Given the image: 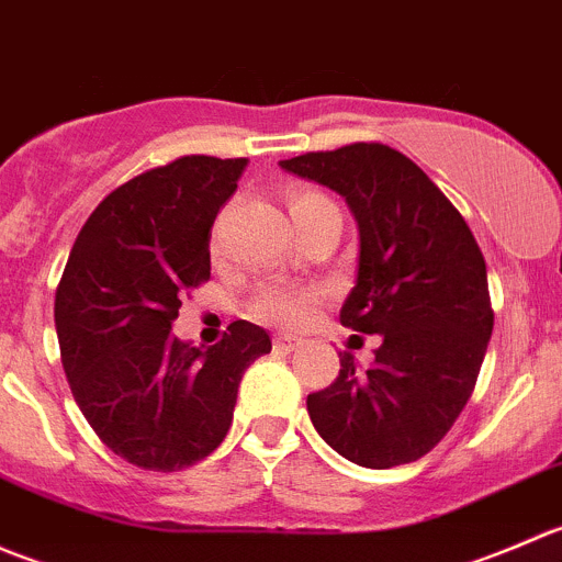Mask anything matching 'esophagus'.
Segmentation results:
<instances>
[{"label": "esophagus", "instance_id": "esophagus-1", "mask_svg": "<svg viewBox=\"0 0 562 562\" xmlns=\"http://www.w3.org/2000/svg\"><path fill=\"white\" fill-rule=\"evenodd\" d=\"M304 345L302 337H296V334H277L274 337V350H280V353H293V350H299Z\"/></svg>", "mask_w": 562, "mask_h": 562}]
</instances>
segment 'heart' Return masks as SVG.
<instances>
[{
    "label": "heart",
    "mask_w": 562,
    "mask_h": 562,
    "mask_svg": "<svg viewBox=\"0 0 562 562\" xmlns=\"http://www.w3.org/2000/svg\"><path fill=\"white\" fill-rule=\"evenodd\" d=\"M328 198L315 190H299L291 195V214L304 212V209L326 203ZM317 302H321V291L315 288H296V285H266L255 293L249 313L258 321L277 323V326H302L315 313Z\"/></svg>",
    "instance_id": "heart-1"
}]
</instances>
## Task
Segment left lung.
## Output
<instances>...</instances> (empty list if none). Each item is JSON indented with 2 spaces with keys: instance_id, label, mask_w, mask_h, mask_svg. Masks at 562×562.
Here are the masks:
<instances>
[{
  "instance_id": "left-lung-1",
  "label": "left lung",
  "mask_w": 562,
  "mask_h": 562,
  "mask_svg": "<svg viewBox=\"0 0 562 562\" xmlns=\"http://www.w3.org/2000/svg\"><path fill=\"white\" fill-rule=\"evenodd\" d=\"M280 168L339 192L353 212L359 266L339 321L381 337L367 372L339 356L337 381L307 396L310 418L361 468L416 462L454 427L490 345L484 255L454 203L391 146L307 151Z\"/></svg>"
}]
</instances>
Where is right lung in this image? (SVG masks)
<instances>
[{
  "label": "right lung",
  "mask_w": 562,
  "mask_h": 562,
  "mask_svg": "<svg viewBox=\"0 0 562 562\" xmlns=\"http://www.w3.org/2000/svg\"><path fill=\"white\" fill-rule=\"evenodd\" d=\"M247 160L190 155L135 176L78 234L54 321L78 407L113 454L144 470L209 457L228 435L241 375L271 337L236 321L217 345L181 342V299L212 274L209 239Z\"/></svg>",
  "instance_id": "obj_1"
}]
</instances>
